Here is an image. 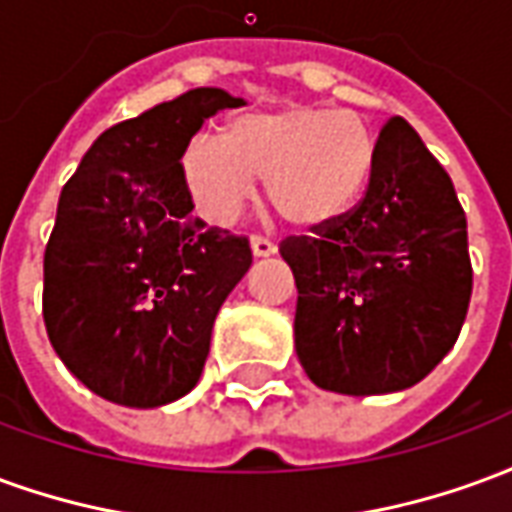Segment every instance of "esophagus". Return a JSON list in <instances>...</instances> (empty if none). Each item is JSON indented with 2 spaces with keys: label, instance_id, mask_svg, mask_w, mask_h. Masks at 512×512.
Returning <instances> with one entry per match:
<instances>
[{
  "label": "esophagus",
  "instance_id": "obj_1",
  "mask_svg": "<svg viewBox=\"0 0 512 512\" xmlns=\"http://www.w3.org/2000/svg\"><path fill=\"white\" fill-rule=\"evenodd\" d=\"M252 252L257 257H268L277 252V244L271 238H266V235H252Z\"/></svg>",
  "mask_w": 512,
  "mask_h": 512
}]
</instances>
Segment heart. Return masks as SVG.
Listing matches in <instances>:
<instances>
[{
    "instance_id": "heart-1",
    "label": "heart",
    "mask_w": 512,
    "mask_h": 512,
    "mask_svg": "<svg viewBox=\"0 0 512 512\" xmlns=\"http://www.w3.org/2000/svg\"><path fill=\"white\" fill-rule=\"evenodd\" d=\"M378 139L356 112L290 104L244 115L224 139L191 136L183 169L208 216L230 222L255 194V178L285 222L323 227L354 208L376 169Z\"/></svg>"
}]
</instances>
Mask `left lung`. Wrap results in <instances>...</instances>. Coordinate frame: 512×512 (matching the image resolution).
<instances>
[{"instance_id": "left-lung-1", "label": "left lung", "mask_w": 512, "mask_h": 512, "mask_svg": "<svg viewBox=\"0 0 512 512\" xmlns=\"http://www.w3.org/2000/svg\"><path fill=\"white\" fill-rule=\"evenodd\" d=\"M290 235L296 354L312 384L340 395L400 392L461 334L472 260L450 175L403 117L378 134L365 197L343 219Z\"/></svg>"}]
</instances>
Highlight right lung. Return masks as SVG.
<instances>
[{
	"label": "right lung",
	"instance_id": "1",
	"mask_svg": "<svg viewBox=\"0 0 512 512\" xmlns=\"http://www.w3.org/2000/svg\"><path fill=\"white\" fill-rule=\"evenodd\" d=\"M244 106L219 87L106 128L65 183L43 257V321L65 367L128 408L191 392L213 321L252 266L246 235L191 216L183 150L202 123Z\"/></svg>",
	"mask_w": 512,
	"mask_h": 512
}]
</instances>
